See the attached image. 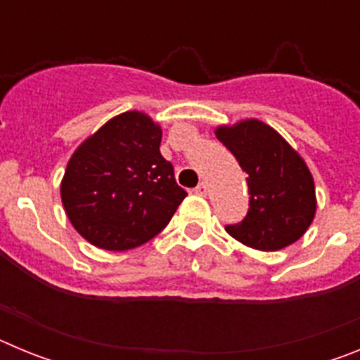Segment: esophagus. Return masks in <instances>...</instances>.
<instances>
[{
	"label": "esophagus",
	"instance_id": "esophagus-1",
	"mask_svg": "<svg viewBox=\"0 0 360 360\" xmlns=\"http://www.w3.org/2000/svg\"><path fill=\"white\" fill-rule=\"evenodd\" d=\"M195 195H198V196H205L207 195V184L205 182H202V184H198V186L195 187Z\"/></svg>",
	"mask_w": 360,
	"mask_h": 360
}]
</instances>
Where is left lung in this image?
<instances>
[{"label": "left lung", "mask_w": 360, "mask_h": 360, "mask_svg": "<svg viewBox=\"0 0 360 360\" xmlns=\"http://www.w3.org/2000/svg\"><path fill=\"white\" fill-rule=\"evenodd\" d=\"M218 141L249 174V211L225 231L257 250L285 249L316 216V187L307 164L278 131L256 119L216 129Z\"/></svg>", "instance_id": "left-lung-1"}]
</instances>
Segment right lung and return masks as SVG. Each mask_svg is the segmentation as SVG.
<instances>
[{"label": "right lung", "instance_id": "add662e5", "mask_svg": "<svg viewBox=\"0 0 360 360\" xmlns=\"http://www.w3.org/2000/svg\"><path fill=\"white\" fill-rule=\"evenodd\" d=\"M162 129L141 111L108 120L73 153L61 182L75 231L98 249L129 250L169 224L187 193L160 155Z\"/></svg>", "mask_w": 360, "mask_h": 360}]
</instances>
